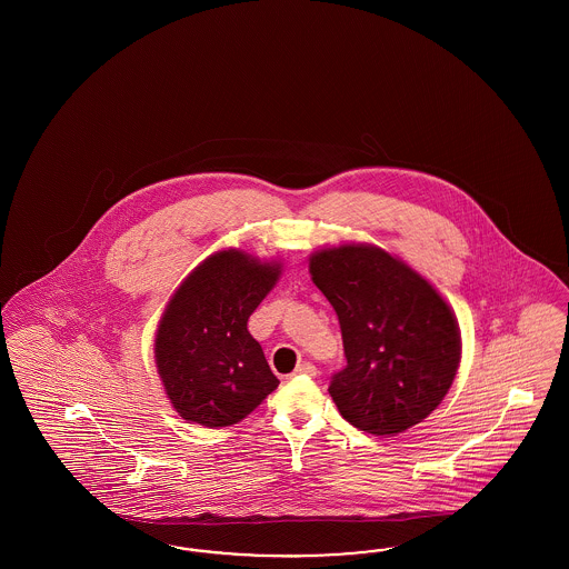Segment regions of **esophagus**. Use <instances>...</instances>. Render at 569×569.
<instances>
[{
    "instance_id": "obj_1",
    "label": "esophagus",
    "mask_w": 569,
    "mask_h": 569,
    "mask_svg": "<svg viewBox=\"0 0 569 569\" xmlns=\"http://www.w3.org/2000/svg\"><path fill=\"white\" fill-rule=\"evenodd\" d=\"M298 376H307V378H316L318 376V369L311 365V362H302L295 369V373L290 378H298Z\"/></svg>"
}]
</instances>
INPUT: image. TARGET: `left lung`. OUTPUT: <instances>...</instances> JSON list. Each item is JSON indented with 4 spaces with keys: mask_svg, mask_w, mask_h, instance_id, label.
<instances>
[{
    "mask_svg": "<svg viewBox=\"0 0 569 569\" xmlns=\"http://www.w3.org/2000/svg\"><path fill=\"white\" fill-rule=\"evenodd\" d=\"M309 272L341 326L348 365L328 386L341 416L371 435L403 433L422 422L459 369V325L448 302L373 244L320 249Z\"/></svg>",
    "mask_w": 569,
    "mask_h": 569,
    "instance_id": "left-lung-1",
    "label": "left lung"
}]
</instances>
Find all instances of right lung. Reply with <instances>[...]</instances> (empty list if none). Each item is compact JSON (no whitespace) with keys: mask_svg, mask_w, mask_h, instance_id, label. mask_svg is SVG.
<instances>
[{"mask_svg":"<svg viewBox=\"0 0 569 569\" xmlns=\"http://www.w3.org/2000/svg\"><path fill=\"white\" fill-rule=\"evenodd\" d=\"M281 274L239 249L217 251L168 300L156 335V365L181 418L207 429L241 422L279 379L247 320Z\"/></svg>","mask_w":569,"mask_h":569,"instance_id":"right-lung-1","label":"right lung"}]
</instances>
